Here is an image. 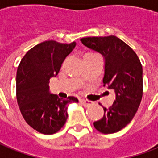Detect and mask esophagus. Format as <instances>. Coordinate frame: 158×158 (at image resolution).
Wrapping results in <instances>:
<instances>
[{
    "mask_svg": "<svg viewBox=\"0 0 158 158\" xmlns=\"http://www.w3.org/2000/svg\"><path fill=\"white\" fill-rule=\"evenodd\" d=\"M80 103H81V105H83L85 107H87V106H90L93 105V102L89 101V100H85V99L80 100Z\"/></svg>",
    "mask_w": 158,
    "mask_h": 158,
    "instance_id": "esophagus-1",
    "label": "esophagus"
}]
</instances>
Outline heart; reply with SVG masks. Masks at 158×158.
Returning a JSON list of instances; mask_svg holds the SVG:
<instances>
[{"label": "heart", "mask_w": 158, "mask_h": 158, "mask_svg": "<svg viewBox=\"0 0 158 158\" xmlns=\"http://www.w3.org/2000/svg\"><path fill=\"white\" fill-rule=\"evenodd\" d=\"M91 54H94V53H86V54H85V56H86V55H91Z\"/></svg>", "instance_id": "b5f03b06"}]
</instances>
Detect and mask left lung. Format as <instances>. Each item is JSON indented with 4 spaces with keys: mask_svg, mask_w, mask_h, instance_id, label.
<instances>
[{
    "mask_svg": "<svg viewBox=\"0 0 158 158\" xmlns=\"http://www.w3.org/2000/svg\"><path fill=\"white\" fill-rule=\"evenodd\" d=\"M84 46L104 57V86L114 90L116 99L109 109L104 108L101 119L93 123L99 132L119 131L132 120L143 96V68L136 52L114 35L87 37L80 40Z\"/></svg>",
    "mask_w": 158,
    "mask_h": 158,
    "instance_id": "8db88e82",
    "label": "left lung"
}]
</instances>
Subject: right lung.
<instances>
[{
	"label": "right lung",
	"mask_w": 158,
	"mask_h": 158,
	"mask_svg": "<svg viewBox=\"0 0 158 158\" xmlns=\"http://www.w3.org/2000/svg\"><path fill=\"white\" fill-rule=\"evenodd\" d=\"M70 44L48 40L31 48L20 61L16 73V98L26 122L39 132L59 131L68 118L69 104L78 103L73 96L62 99L50 93L49 80L56 77L65 59L74 49Z\"/></svg>",
	"instance_id": "right-lung-1"
}]
</instances>
